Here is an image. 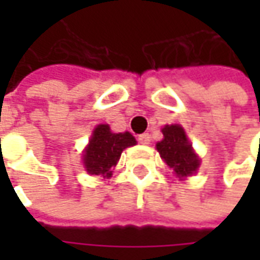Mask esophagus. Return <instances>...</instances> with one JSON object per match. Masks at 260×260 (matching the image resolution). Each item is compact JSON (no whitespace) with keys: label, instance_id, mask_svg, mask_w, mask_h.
Instances as JSON below:
<instances>
[{"label":"esophagus","instance_id":"34e87169","mask_svg":"<svg viewBox=\"0 0 260 260\" xmlns=\"http://www.w3.org/2000/svg\"><path fill=\"white\" fill-rule=\"evenodd\" d=\"M137 140L140 143H143V145H149L150 143V135L149 133H143V135H140L137 137Z\"/></svg>","mask_w":260,"mask_h":260}]
</instances>
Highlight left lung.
I'll use <instances>...</instances> for the list:
<instances>
[{"label": "left lung", "mask_w": 260, "mask_h": 260, "mask_svg": "<svg viewBox=\"0 0 260 260\" xmlns=\"http://www.w3.org/2000/svg\"><path fill=\"white\" fill-rule=\"evenodd\" d=\"M162 133L164 140L156 145V149L166 165L172 168L176 176L179 178L194 174L198 169L200 159L197 157L189 145L184 128L178 124L165 125L162 128Z\"/></svg>", "instance_id": "1"}]
</instances>
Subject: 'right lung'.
I'll list each match as a JSON object with an SVG mask.
<instances>
[{
    "label": "right lung",
    "instance_id": "1",
    "mask_svg": "<svg viewBox=\"0 0 260 260\" xmlns=\"http://www.w3.org/2000/svg\"><path fill=\"white\" fill-rule=\"evenodd\" d=\"M136 145V139L128 132L113 133L110 125L100 124L95 127L89 145L84 153V165L91 175H103L110 178L113 168L117 165L121 152L125 147Z\"/></svg>",
    "mask_w": 260,
    "mask_h": 260
}]
</instances>
